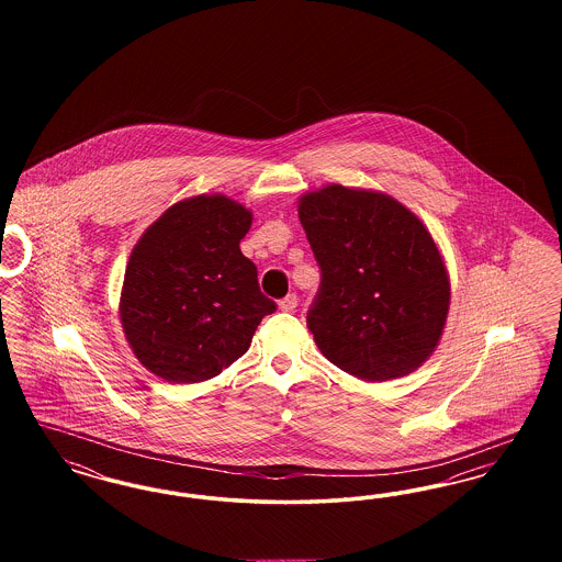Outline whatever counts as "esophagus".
<instances>
[{
  "label": "esophagus",
  "instance_id": "34e87169",
  "mask_svg": "<svg viewBox=\"0 0 562 562\" xmlns=\"http://www.w3.org/2000/svg\"><path fill=\"white\" fill-rule=\"evenodd\" d=\"M296 303H299L296 294H286L284 299H280V310H282V312H294Z\"/></svg>",
  "mask_w": 562,
  "mask_h": 562
}]
</instances>
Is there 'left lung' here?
<instances>
[{"instance_id": "left-lung-1", "label": "left lung", "mask_w": 562, "mask_h": 562, "mask_svg": "<svg viewBox=\"0 0 562 562\" xmlns=\"http://www.w3.org/2000/svg\"><path fill=\"white\" fill-rule=\"evenodd\" d=\"M322 271L307 328L322 353L362 381L413 373L436 349L451 282L426 225L392 195L326 186L299 200Z\"/></svg>"}]
</instances>
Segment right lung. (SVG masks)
<instances>
[{"instance_id": "1", "label": "right lung", "mask_w": 562, "mask_h": 562, "mask_svg": "<svg viewBox=\"0 0 562 562\" xmlns=\"http://www.w3.org/2000/svg\"><path fill=\"white\" fill-rule=\"evenodd\" d=\"M252 213L227 195L172 204L131 252L120 299L138 362L170 383L216 376L250 348L276 303L241 255Z\"/></svg>"}]
</instances>
